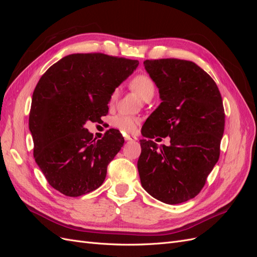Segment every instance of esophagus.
<instances>
[{
	"mask_svg": "<svg viewBox=\"0 0 257 257\" xmlns=\"http://www.w3.org/2000/svg\"><path fill=\"white\" fill-rule=\"evenodd\" d=\"M124 139H125L126 142H135V141H137V138L135 136H133V135H125V136H124Z\"/></svg>",
	"mask_w": 257,
	"mask_h": 257,
	"instance_id": "obj_1",
	"label": "esophagus"
}]
</instances>
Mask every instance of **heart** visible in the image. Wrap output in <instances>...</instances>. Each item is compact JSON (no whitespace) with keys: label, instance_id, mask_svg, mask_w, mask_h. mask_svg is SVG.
Listing matches in <instances>:
<instances>
[{"label":"heart","instance_id":"heart-1","mask_svg":"<svg viewBox=\"0 0 257 257\" xmlns=\"http://www.w3.org/2000/svg\"><path fill=\"white\" fill-rule=\"evenodd\" d=\"M130 85L132 89H134L141 97L144 100H150L154 93H155V83L153 81V79L149 75L147 74H138L136 75L133 79L131 80ZM118 94L119 92L118 90H113L110 93L109 96V105H112L116 98H118ZM141 123V119L138 116H134V115H128L125 113H119L114 115L112 120H111V124L115 127L118 128L124 133H133L135 132Z\"/></svg>","mask_w":257,"mask_h":257}]
</instances>
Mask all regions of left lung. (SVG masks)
Segmentation results:
<instances>
[{"mask_svg":"<svg viewBox=\"0 0 257 257\" xmlns=\"http://www.w3.org/2000/svg\"><path fill=\"white\" fill-rule=\"evenodd\" d=\"M162 103L146 121L137 168L143 188L158 200L177 205L195 197L220 158L225 113L214 80L194 62L146 60ZM171 137V146L151 141Z\"/></svg>","mask_w":257,"mask_h":257,"instance_id":"left-lung-1","label":"left lung"}]
</instances>
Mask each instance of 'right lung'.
Here are the masks:
<instances>
[{
	"mask_svg": "<svg viewBox=\"0 0 257 257\" xmlns=\"http://www.w3.org/2000/svg\"><path fill=\"white\" fill-rule=\"evenodd\" d=\"M137 60L104 53L69 54L37 82L29 127L33 155L48 183L77 197L103 184L107 166L124 144L118 130L95 141L84 127L108 113L110 93L138 66Z\"/></svg>",
	"mask_w": 257,
	"mask_h": 257,
	"instance_id": "obj_1",
	"label": "right lung"
}]
</instances>
